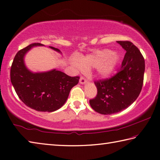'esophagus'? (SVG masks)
Returning <instances> with one entry per match:
<instances>
[{
	"instance_id": "obj_1",
	"label": "esophagus",
	"mask_w": 160,
	"mask_h": 160,
	"mask_svg": "<svg viewBox=\"0 0 160 160\" xmlns=\"http://www.w3.org/2000/svg\"><path fill=\"white\" fill-rule=\"evenodd\" d=\"M87 80L85 79V78H84V77H80V84H85V83H87Z\"/></svg>"
}]
</instances>
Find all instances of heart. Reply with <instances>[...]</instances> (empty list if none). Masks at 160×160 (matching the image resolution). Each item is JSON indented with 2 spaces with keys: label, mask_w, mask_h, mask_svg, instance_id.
Returning <instances> with one entry per match:
<instances>
[{
  "label": "heart",
  "mask_w": 160,
  "mask_h": 160,
  "mask_svg": "<svg viewBox=\"0 0 160 160\" xmlns=\"http://www.w3.org/2000/svg\"><path fill=\"white\" fill-rule=\"evenodd\" d=\"M119 61L120 56L117 52L109 49H103L80 58V61L74 62V66L80 71L97 67L99 76L107 78L113 73Z\"/></svg>",
  "instance_id": "1"
}]
</instances>
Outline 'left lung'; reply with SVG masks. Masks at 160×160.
I'll list each match as a JSON object with an SVG mask.
<instances>
[{
  "label": "left lung",
  "instance_id": "left-lung-1",
  "mask_svg": "<svg viewBox=\"0 0 160 160\" xmlns=\"http://www.w3.org/2000/svg\"><path fill=\"white\" fill-rule=\"evenodd\" d=\"M126 51L118 73L109 79L96 81L97 96L89 101L93 110L101 114L118 113L136 101L142 91L145 61L137 47L128 41H118Z\"/></svg>",
  "mask_w": 160,
  "mask_h": 160
}]
</instances>
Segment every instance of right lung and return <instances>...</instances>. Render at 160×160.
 <instances>
[{
    "label": "right lung",
    "instance_id": "right-lung-1",
    "mask_svg": "<svg viewBox=\"0 0 160 160\" xmlns=\"http://www.w3.org/2000/svg\"><path fill=\"white\" fill-rule=\"evenodd\" d=\"M39 43H32L20 50L12 62L10 78L18 96L28 107L38 112H52L64 105L71 89L79 82L78 76L71 77L54 69L34 73L25 64L26 53L34 46H43ZM61 52L58 48L49 46Z\"/></svg>",
    "mask_w": 160,
    "mask_h": 160
}]
</instances>
